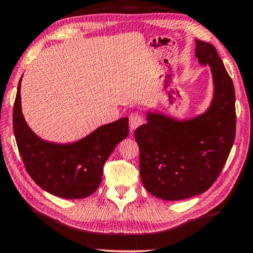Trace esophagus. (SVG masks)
<instances>
[{
	"label": "esophagus",
	"instance_id": "esophagus-1",
	"mask_svg": "<svg viewBox=\"0 0 253 253\" xmlns=\"http://www.w3.org/2000/svg\"><path fill=\"white\" fill-rule=\"evenodd\" d=\"M141 123H142V119H141V116L138 114V113H133V114H131L130 121H129L131 132H133V131L137 129L138 126H140Z\"/></svg>",
	"mask_w": 253,
	"mask_h": 253
}]
</instances>
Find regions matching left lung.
<instances>
[{
	"mask_svg": "<svg viewBox=\"0 0 253 253\" xmlns=\"http://www.w3.org/2000/svg\"><path fill=\"white\" fill-rule=\"evenodd\" d=\"M199 64L211 71L213 94L206 112L178 119L148 111L135 129L139 167L145 188L155 197L179 201L200 195L220 174L236 130L235 90L217 50L195 40Z\"/></svg>",
	"mask_w": 253,
	"mask_h": 253,
	"instance_id": "obj_1",
	"label": "left lung"
}]
</instances>
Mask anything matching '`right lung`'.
Here are the masks:
<instances>
[{"mask_svg": "<svg viewBox=\"0 0 253 253\" xmlns=\"http://www.w3.org/2000/svg\"><path fill=\"white\" fill-rule=\"evenodd\" d=\"M21 79L13 106V132L28 174L54 196L69 200L90 196L99 187L105 162L129 134V119L104 124L78 141L44 140L28 126L23 115Z\"/></svg>", "mask_w": 253, "mask_h": 253, "instance_id": "add662e5", "label": "right lung"}]
</instances>
